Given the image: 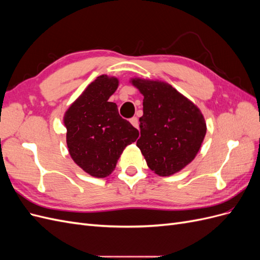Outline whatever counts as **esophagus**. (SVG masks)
Here are the masks:
<instances>
[{"label":"esophagus","instance_id":"obj_1","mask_svg":"<svg viewBox=\"0 0 260 260\" xmlns=\"http://www.w3.org/2000/svg\"><path fill=\"white\" fill-rule=\"evenodd\" d=\"M130 122H131V124L133 125V127H136V128L139 127V120H138L137 117H132L131 119H130Z\"/></svg>","mask_w":260,"mask_h":260}]
</instances>
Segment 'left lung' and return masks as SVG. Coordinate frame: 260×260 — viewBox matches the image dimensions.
Returning a JSON list of instances; mask_svg holds the SVG:
<instances>
[{
	"mask_svg": "<svg viewBox=\"0 0 260 260\" xmlns=\"http://www.w3.org/2000/svg\"><path fill=\"white\" fill-rule=\"evenodd\" d=\"M132 83L144 95L137 145L155 174L174 175L195 158L206 135L205 119L168 83L142 79Z\"/></svg>",
	"mask_w": 260,
	"mask_h": 260,
	"instance_id": "1",
	"label": "left lung"
}]
</instances>
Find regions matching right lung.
<instances>
[{
  "label": "right lung",
  "instance_id": "add662e5",
  "mask_svg": "<svg viewBox=\"0 0 260 260\" xmlns=\"http://www.w3.org/2000/svg\"><path fill=\"white\" fill-rule=\"evenodd\" d=\"M117 86L116 78L98 77L64 117L70 156L96 178L111 175L124 147L139 137L138 129L118 113L116 103L108 102Z\"/></svg>",
  "mask_w": 260,
  "mask_h": 260
}]
</instances>
